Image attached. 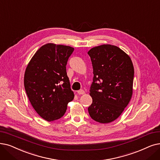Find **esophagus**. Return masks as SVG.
Masks as SVG:
<instances>
[{
	"label": "esophagus",
	"mask_w": 160,
	"mask_h": 160,
	"mask_svg": "<svg viewBox=\"0 0 160 160\" xmlns=\"http://www.w3.org/2000/svg\"><path fill=\"white\" fill-rule=\"evenodd\" d=\"M77 92L79 95H83V94L85 93V92L83 89H80V90H79V91H78Z\"/></svg>",
	"instance_id": "34e87169"
}]
</instances>
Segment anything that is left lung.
I'll return each mask as SVG.
<instances>
[{
	"mask_svg": "<svg viewBox=\"0 0 160 160\" xmlns=\"http://www.w3.org/2000/svg\"><path fill=\"white\" fill-rule=\"evenodd\" d=\"M92 62L93 83L89 116L101 123L118 118L133 94L134 67L129 55L118 46L102 44L88 52Z\"/></svg>",
	"mask_w": 160,
	"mask_h": 160,
	"instance_id": "left-lung-1",
	"label": "left lung"
}]
</instances>
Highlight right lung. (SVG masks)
Wrapping results in <instances>:
<instances>
[{
    "instance_id": "right-lung-1",
    "label": "right lung",
    "mask_w": 160,
    "mask_h": 160,
    "mask_svg": "<svg viewBox=\"0 0 160 160\" xmlns=\"http://www.w3.org/2000/svg\"><path fill=\"white\" fill-rule=\"evenodd\" d=\"M74 51L69 46L48 43L41 46L29 62L24 86L37 114L48 122L60 118L74 99L66 65Z\"/></svg>"
}]
</instances>
